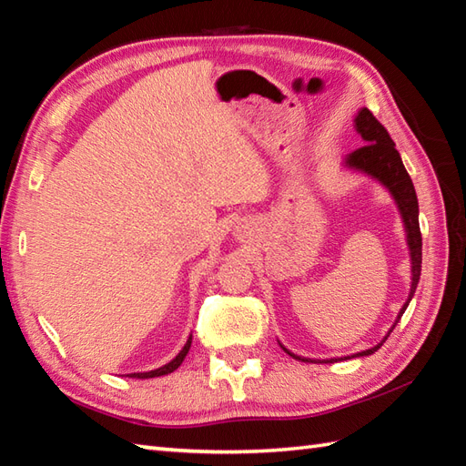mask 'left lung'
Wrapping results in <instances>:
<instances>
[{
	"mask_svg": "<svg viewBox=\"0 0 466 466\" xmlns=\"http://www.w3.org/2000/svg\"><path fill=\"white\" fill-rule=\"evenodd\" d=\"M354 130L366 142V146H362L356 152L346 156L342 162V167L344 170L362 174L366 177H370V180L379 182L384 190L390 194L392 202L397 204V210L400 214L402 228H404V240H407L409 256H410V290L407 296V302L402 304V309L399 310L397 319H394L389 332H386L384 339L379 344H374L372 349H366V350L354 352L349 356H332V359L320 360V359H309V356L294 354L279 340L280 349L286 354H290V356H294V359H299L302 362H339V360L356 359V356L374 354L384 344V340L389 339L390 332L394 330V326H397V322L400 320V316L404 314V310H407V306L412 300L414 290H417V284L420 279L422 238H420V228H419V200H417V192H414V186H412L407 167H404V164L400 160V154L397 150V146H394L392 137L389 136V132L384 130V126L376 120V117L369 110H366V107H360L359 114L354 116Z\"/></svg>",
	"mask_w": 466,
	"mask_h": 466,
	"instance_id": "obj_1",
	"label": "left lung"
}]
</instances>
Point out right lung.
<instances>
[{
    "label": "right lung",
    "instance_id": "add662e5",
    "mask_svg": "<svg viewBox=\"0 0 466 466\" xmlns=\"http://www.w3.org/2000/svg\"><path fill=\"white\" fill-rule=\"evenodd\" d=\"M190 346H192V334L187 336V340H186V344H184V349H182L180 352H177L170 362L164 364V366H160V369H156V370H147V372H132L130 376H136V379H154V376L170 374V372H174V370L177 369V366H180V364L184 362L187 350H190Z\"/></svg>",
    "mask_w": 466,
    "mask_h": 466
}]
</instances>
